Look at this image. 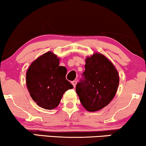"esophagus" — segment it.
Here are the masks:
<instances>
[{
    "label": "esophagus",
    "mask_w": 146,
    "mask_h": 146,
    "mask_svg": "<svg viewBox=\"0 0 146 146\" xmlns=\"http://www.w3.org/2000/svg\"><path fill=\"white\" fill-rule=\"evenodd\" d=\"M71 84H73V87H75V86H76V84H77V81H75V80H74V81H73V82H71Z\"/></svg>",
    "instance_id": "obj_1"
}]
</instances>
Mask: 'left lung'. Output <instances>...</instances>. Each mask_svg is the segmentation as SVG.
<instances>
[{
	"label": "left lung",
	"mask_w": 146,
	"mask_h": 146,
	"mask_svg": "<svg viewBox=\"0 0 146 146\" xmlns=\"http://www.w3.org/2000/svg\"><path fill=\"white\" fill-rule=\"evenodd\" d=\"M85 69L75 90L83 106L95 112L107 106L114 97L119 76L112 62L98 53L86 58Z\"/></svg>",
	"instance_id": "obj_1"
}]
</instances>
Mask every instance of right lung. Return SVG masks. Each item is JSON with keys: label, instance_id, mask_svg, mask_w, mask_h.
<instances>
[{"label": "right lung", "instance_id": "right-lung-1", "mask_svg": "<svg viewBox=\"0 0 146 146\" xmlns=\"http://www.w3.org/2000/svg\"><path fill=\"white\" fill-rule=\"evenodd\" d=\"M66 74V67L59 66V59L51 52L32 62L26 73V84L38 106L47 110L58 106L64 92L73 88Z\"/></svg>", "mask_w": 146, "mask_h": 146}]
</instances>
